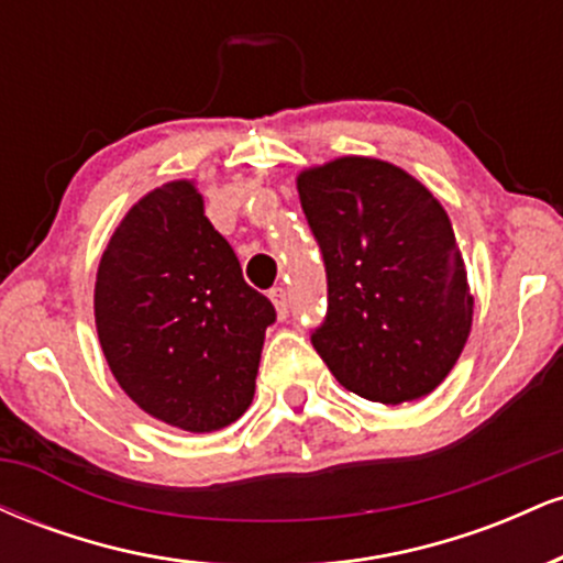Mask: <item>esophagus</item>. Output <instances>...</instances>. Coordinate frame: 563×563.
I'll list each match as a JSON object with an SVG mask.
<instances>
[{
    "label": "esophagus",
    "instance_id": "obj_1",
    "mask_svg": "<svg viewBox=\"0 0 563 563\" xmlns=\"http://www.w3.org/2000/svg\"><path fill=\"white\" fill-rule=\"evenodd\" d=\"M269 299H273V303H275V309H277V318H286L288 314V294H286V288H273L269 290Z\"/></svg>",
    "mask_w": 563,
    "mask_h": 563
}]
</instances>
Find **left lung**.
<instances>
[{
    "instance_id": "8db88e82",
    "label": "left lung",
    "mask_w": 563,
    "mask_h": 563,
    "mask_svg": "<svg viewBox=\"0 0 563 563\" xmlns=\"http://www.w3.org/2000/svg\"><path fill=\"white\" fill-rule=\"evenodd\" d=\"M296 187L328 275V314L312 331L322 363L373 402L431 394L474 318L448 211L405 169L365 156L303 169Z\"/></svg>"
}]
</instances>
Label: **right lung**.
<instances>
[{
    "mask_svg": "<svg viewBox=\"0 0 563 563\" xmlns=\"http://www.w3.org/2000/svg\"><path fill=\"white\" fill-rule=\"evenodd\" d=\"M273 322V301L243 280L190 179L140 198L102 251V354L129 399L158 421L190 434L235 423L254 399Z\"/></svg>",
    "mask_w": 563,
    "mask_h": 563,
    "instance_id": "1",
    "label": "right lung"
}]
</instances>
